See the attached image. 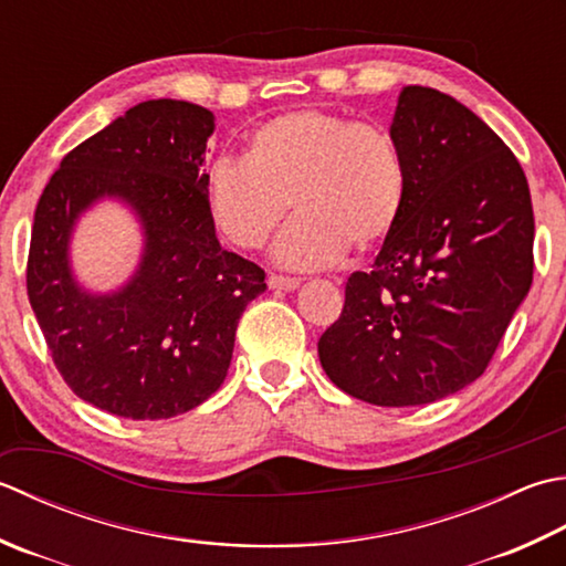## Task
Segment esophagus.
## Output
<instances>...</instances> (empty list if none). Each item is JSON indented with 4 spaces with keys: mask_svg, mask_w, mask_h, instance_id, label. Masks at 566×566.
<instances>
[{
    "mask_svg": "<svg viewBox=\"0 0 566 566\" xmlns=\"http://www.w3.org/2000/svg\"><path fill=\"white\" fill-rule=\"evenodd\" d=\"M268 284L274 292H292L298 284H302V280H296V276H284V274H270Z\"/></svg>",
    "mask_w": 566,
    "mask_h": 566,
    "instance_id": "esophagus-1",
    "label": "esophagus"
}]
</instances>
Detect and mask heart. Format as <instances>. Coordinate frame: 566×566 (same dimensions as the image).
Here are the masks:
<instances>
[{
	"mask_svg": "<svg viewBox=\"0 0 566 566\" xmlns=\"http://www.w3.org/2000/svg\"><path fill=\"white\" fill-rule=\"evenodd\" d=\"M407 201V169L390 132L326 109H292L250 132L245 159H220L206 203L216 228L242 250L276 242L284 268L314 270L353 245L373 250L392 235Z\"/></svg>",
	"mask_w": 566,
	"mask_h": 566,
	"instance_id": "heart-1",
	"label": "heart"
}]
</instances>
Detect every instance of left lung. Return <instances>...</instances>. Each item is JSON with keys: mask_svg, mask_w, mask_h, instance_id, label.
I'll return each instance as SVG.
<instances>
[{"mask_svg": "<svg viewBox=\"0 0 566 566\" xmlns=\"http://www.w3.org/2000/svg\"><path fill=\"white\" fill-rule=\"evenodd\" d=\"M390 135L407 169L402 218L318 338L343 392L378 407L429 405L481 378L533 284L525 171L459 99L407 85Z\"/></svg>", "mask_w": 566, "mask_h": 566, "instance_id": "obj_1", "label": "left lung"}]
</instances>
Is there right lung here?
<instances>
[{
    "instance_id": "add662e5",
    "label": "right lung",
    "mask_w": 566,
    "mask_h": 566,
    "mask_svg": "<svg viewBox=\"0 0 566 566\" xmlns=\"http://www.w3.org/2000/svg\"><path fill=\"white\" fill-rule=\"evenodd\" d=\"M210 109L184 99L129 107L63 157L33 213L27 292L71 390L125 419H169L223 385L238 321L264 272L220 248L203 171ZM115 197L136 213L143 258L127 285L87 293L70 238L87 207Z\"/></svg>"
}]
</instances>
